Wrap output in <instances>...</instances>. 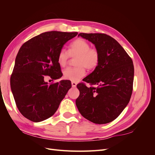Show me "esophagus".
I'll return each mask as SVG.
<instances>
[{"label":"esophagus","instance_id":"1","mask_svg":"<svg viewBox=\"0 0 155 155\" xmlns=\"http://www.w3.org/2000/svg\"><path fill=\"white\" fill-rule=\"evenodd\" d=\"M76 85H77V83L76 82H73V81L72 82V86L73 87H76Z\"/></svg>","mask_w":155,"mask_h":155}]
</instances>
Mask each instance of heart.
<instances>
[{
  "mask_svg": "<svg viewBox=\"0 0 155 155\" xmlns=\"http://www.w3.org/2000/svg\"><path fill=\"white\" fill-rule=\"evenodd\" d=\"M76 58V67L67 68L63 72L64 79L73 82L78 81L85 76V68L89 70L95 69L100 61V55L97 49L91 48V45L83 39H77L70 45L68 51L61 49L58 54V63L64 67L69 57Z\"/></svg>",
  "mask_w": 155,
  "mask_h": 155,
  "instance_id": "heart-1",
  "label": "heart"
}]
</instances>
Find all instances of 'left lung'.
<instances>
[{"mask_svg": "<svg viewBox=\"0 0 155 155\" xmlns=\"http://www.w3.org/2000/svg\"><path fill=\"white\" fill-rule=\"evenodd\" d=\"M91 42L100 55L99 65L83 81L96 85H77L76 104L80 114L92 122L105 124L118 117L128 105L133 92V61L118 42L104 34H84L78 37Z\"/></svg>", "mask_w": 155, "mask_h": 155, "instance_id": "1", "label": "left lung"}]
</instances>
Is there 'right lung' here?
<instances>
[{"label": "right lung", "mask_w": 155, "mask_h": 155, "mask_svg": "<svg viewBox=\"0 0 155 155\" xmlns=\"http://www.w3.org/2000/svg\"><path fill=\"white\" fill-rule=\"evenodd\" d=\"M77 35L78 32H45L26 42L18 50L10 85L18 109L26 118L34 122L49 118L71 88L68 80L48 85L44 76L61 78L58 54Z\"/></svg>", "instance_id": "1"}]
</instances>
